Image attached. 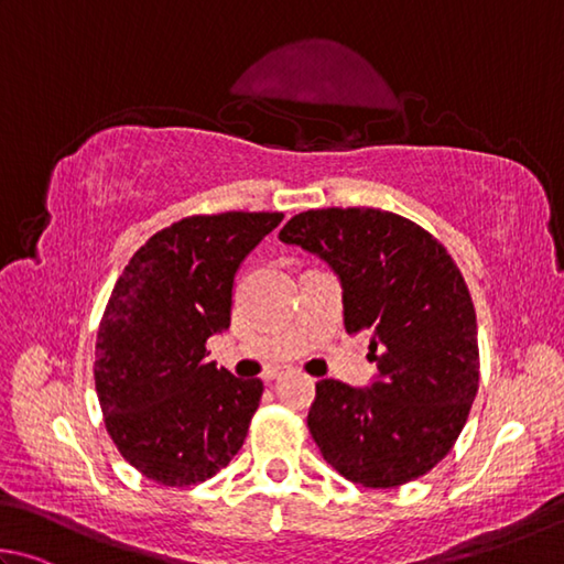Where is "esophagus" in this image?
<instances>
[{
    "mask_svg": "<svg viewBox=\"0 0 564 564\" xmlns=\"http://www.w3.org/2000/svg\"><path fill=\"white\" fill-rule=\"evenodd\" d=\"M276 377H282V371L280 369H272V371H267V381H272V379H276Z\"/></svg>",
    "mask_w": 564,
    "mask_h": 564,
    "instance_id": "34e87169",
    "label": "esophagus"
}]
</instances>
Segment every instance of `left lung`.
Masks as SVG:
<instances>
[{
  "label": "left lung",
  "instance_id": "8db88e82",
  "mask_svg": "<svg viewBox=\"0 0 564 564\" xmlns=\"http://www.w3.org/2000/svg\"><path fill=\"white\" fill-rule=\"evenodd\" d=\"M280 240L327 262L344 329L369 332L367 389L324 379L307 426L324 460L364 488H397L446 458L478 391L476 310L456 262L406 217L373 207L294 215Z\"/></svg>",
  "mask_w": 564,
  "mask_h": 564
}]
</instances>
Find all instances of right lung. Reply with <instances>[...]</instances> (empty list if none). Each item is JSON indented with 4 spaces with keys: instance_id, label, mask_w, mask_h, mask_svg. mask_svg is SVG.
<instances>
[{
    "instance_id": "1",
    "label": "right lung",
    "mask_w": 564,
    "mask_h": 564,
    "mask_svg": "<svg viewBox=\"0 0 564 564\" xmlns=\"http://www.w3.org/2000/svg\"><path fill=\"white\" fill-rule=\"evenodd\" d=\"M282 213L193 215L155 232L118 276L96 339L108 436L148 480L187 488L242 448L262 381L207 361L230 327L235 274Z\"/></svg>"
}]
</instances>
